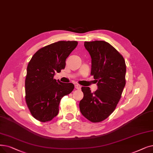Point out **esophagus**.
<instances>
[{
	"label": "esophagus",
	"mask_w": 153,
	"mask_h": 153,
	"mask_svg": "<svg viewBox=\"0 0 153 153\" xmlns=\"http://www.w3.org/2000/svg\"><path fill=\"white\" fill-rule=\"evenodd\" d=\"M75 88L76 89H81V86L79 85V84H76L75 85Z\"/></svg>",
	"instance_id": "34e87169"
}]
</instances>
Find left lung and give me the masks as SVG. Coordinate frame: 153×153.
<instances>
[{
    "mask_svg": "<svg viewBox=\"0 0 153 153\" xmlns=\"http://www.w3.org/2000/svg\"><path fill=\"white\" fill-rule=\"evenodd\" d=\"M91 57V76L97 85L92 92L89 87H82L83 99L79 102L81 114L92 123L108 118L115 110L126 85V66L124 59L107 42H84Z\"/></svg>",
    "mask_w": 153,
    "mask_h": 153,
    "instance_id": "8db88e82",
    "label": "left lung"
}]
</instances>
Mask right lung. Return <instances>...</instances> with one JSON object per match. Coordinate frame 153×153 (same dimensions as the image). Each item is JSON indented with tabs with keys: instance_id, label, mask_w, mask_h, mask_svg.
<instances>
[{
	"instance_id": "add662e5",
	"label": "right lung",
	"mask_w": 153,
	"mask_h": 153,
	"mask_svg": "<svg viewBox=\"0 0 153 153\" xmlns=\"http://www.w3.org/2000/svg\"><path fill=\"white\" fill-rule=\"evenodd\" d=\"M77 41H58L38 50L31 58L25 81V101L32 116L45 123L59 112L61 99L74 88L72 83L54 79L65 66V60L77 45Z\"/></svg>"
}]
</instances>
